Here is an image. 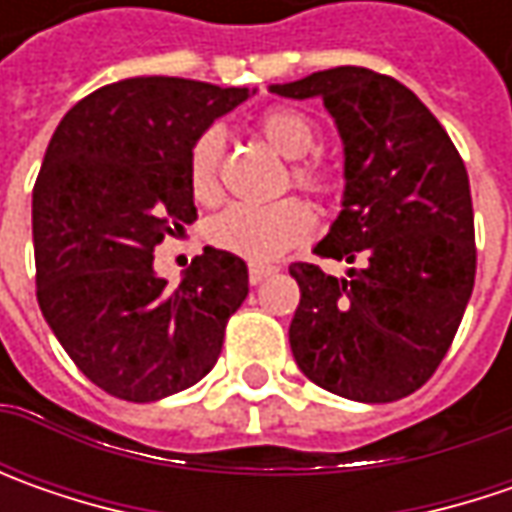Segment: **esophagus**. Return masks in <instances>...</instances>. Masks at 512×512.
Instances as JSON below:
<instances>
[{
  "label": "esophagus",
  "instance_id": "34e87169",
  "mask_svg": "<svg viewBox=\"0 0 512 512\" xmlns=\"http://www.w3.org/2000/svg\"><path fill=\"white\" fill-rule=\"evenodd\" d=\"M273 273H276V267L273 265H250V285L265 282L267 276H273Z\"/></svg>",
  "mask_w": 512,
  "mask_h": 512
}]
</instances>
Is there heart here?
<instances>
[{
	"instance_id": "b5f03b06",
	"label": "heart",
	"mask_w": 512,
	"mask_h": 512,
	"mask_svg": "<svg viewBox=\"0 0 512 512\" xmlns=\"http://www.w3.org/2000/svg\"><path fill=\"white\" fill-rule=\"evenodd\" d=\"M259 130L267 145L279 150L285 159H305L322 145V133L316 122L296 108H273L259 119ZM225 148L222 128H207L196 136L190 159H187V179L199 199H213L219 193V162ZM293 182L310 193H327L330 176L316 162H296ZM316 219L302 202L282 199L273 205H230L219 216L210 219L207 239L233 256L247 262H273L290 253L293 247L305 245L313 236Z\"/></svg>"
}]
</instances>
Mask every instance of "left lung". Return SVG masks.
<instances>
[{
    "instance_id": "1",
    "label": "left lung",
    "mask_w": 512,
    "mask_h": 512,
    "mask_svg": "<svg viewBox=\"0 0 512 512\" xmlns=\"http://www.w3.org/2000/svg\"><path fill=\"white\" fill-rule=\"evenodd\" d=\"M322 99L342 136V210L316 256L359 262L344 276L293 262L302 290L290 350L319 387L353 402L419 390L453 342L476 279L470 179L439 119L402 82L330 68L270 85Z\"/></svg>"
}]
</instances>
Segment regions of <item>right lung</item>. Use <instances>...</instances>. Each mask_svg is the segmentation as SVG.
<instances>
[{"instance_id":"right-lung-1","label":"right lung","mask_w":512,"mask_h":512,"mask_svg":"<svg viewBox=\"0 0 512 512\" xmlns=\"http://www.w3.org/2000/svg\"><path fill=\"white\" fill-rule=\"evenodd\" d=\"M256 90L136 76L93 90L53 130L33 187L36 299L76 367L125 402L193 387L222 353L247 265L216 247L176 290L153 247L196 222V136Z\"/></svg>"}]
</instances>
